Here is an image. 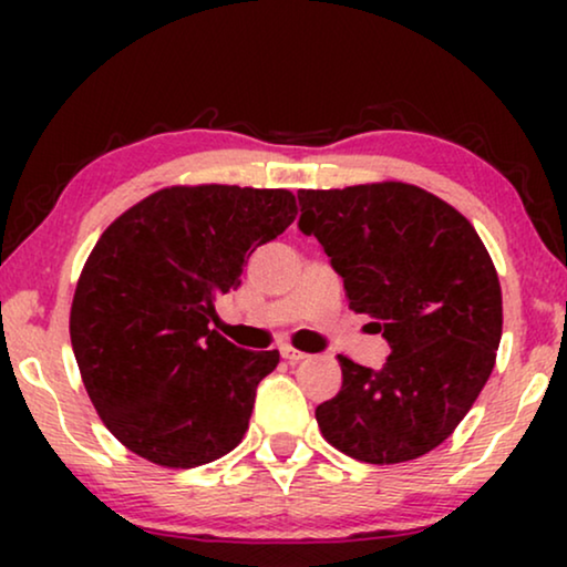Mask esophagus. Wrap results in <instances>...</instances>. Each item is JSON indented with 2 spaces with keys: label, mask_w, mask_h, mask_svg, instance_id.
Listing matches in <instances>:
<instances>
[{
  "label": "esophagus",
  "mask_w": 567,
  "mask_h": 567,
  "mask_svg": "<svg viewBox=\"0 0 567 567\" xmlns=\"http://www.w3.org/2000/svg\"><path fill=\"white\" fill-rule=\"evenodd\" d=\"M281 355H284L286 361H291V363H299V361H305V359H307V353H305V351H297V348L289 346V343H284V346H281Z\"/></svg>",
  "instance_id": "obj_1"
}]
</instances>
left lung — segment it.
<instances>
[{
    "instance_id": "obj_1",
    "label": "left lung",
    "mask_w": 567,
    "mask_h": 567,
    "mask_svg": "<svg viewBox=\"0 0 567 567\" xmlns=\"http://www.w3.org/2000/svg\"><path fill=\"white\" fill-rule=\"evenodd\" d=\"M299 229L343 278L392 353L382 369L338 355L343 386L317 405L322 436L369 464L429 454L452 436L495 367L503 299L483 239L433 193L408 183L299 190Z\"/></svg>"
}]
</instances>
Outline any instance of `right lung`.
Wrapping results in <instances>:
<instances>
[{
  "instance_id": "right-lung-1",
  "label": "right lung",
  "mask_w": 567,
  "mask_h": 567,
  "mask_svg": "<svg viewBox=\"0 0 567 567\" xmlns=\"http://www.w3.org/2000/svg\"><path fill=\"white\" fill-rule=\"evenodd\" d=\"M297 219L284 188L173 185L123 212L76 281L69 336L107 431L159 467L229 454L278 351H245L208 328L255 247Z\"/></svg>"
}]
</instances>
